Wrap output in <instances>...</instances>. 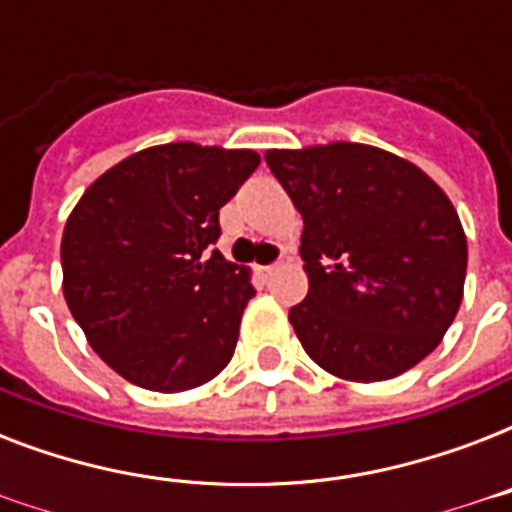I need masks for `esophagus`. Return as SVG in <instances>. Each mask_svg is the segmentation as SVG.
<instances>
[{"label": "esophagus", "mask_w": 512, "mask_h": 512, "mask_svg": "<svg viewBox=\"0 0 512 512\" xmlns=\"http://www.w3.org/2000/svg\"><path fill=\"white\" fill-rule=\"evenodd\" d=\"M276 268H279V263H271V265H260V268H257V271L263 273V276H271V273L276 271Z\"/></svg>", "instance_id": "obj_1"}]
</instances>
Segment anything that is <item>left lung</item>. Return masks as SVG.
<instances>
[{"mask_svg": "<svg viewBox=\"0 0 512 512\" xmlns=\"http://www.w3.org/2000/svg\"><path fill=\"white\" fill-rule=\"evenodd\" d=\"M303 215L308 295L289 311L305 353L350 382L390 380L433 353L460 311L468 239L420 167L329 143L265 154Z\"/></svg>", "mask_w": 512, "mask_h": 512, "instance_id": "1", "label": "left lung"}]
</instances>
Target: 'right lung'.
<instances>
[{"mask_svg": "<svg viewBox=\"0 0 512 512\" xmlns=\"http://www.w3.org/2000/svg\"><path fill=\"white\" fill-rule=\"evenodd\" d=\"M249 148L164 143L95 180L60 241L63 295L116 374L156 393L223 372L255 287L217 249L220 207L257 170Z\"/></svg>", "mask_w": 512, "mask_h": 512, "instance_id": "right-lung-1", "label": "right lung"}]
</instances>
